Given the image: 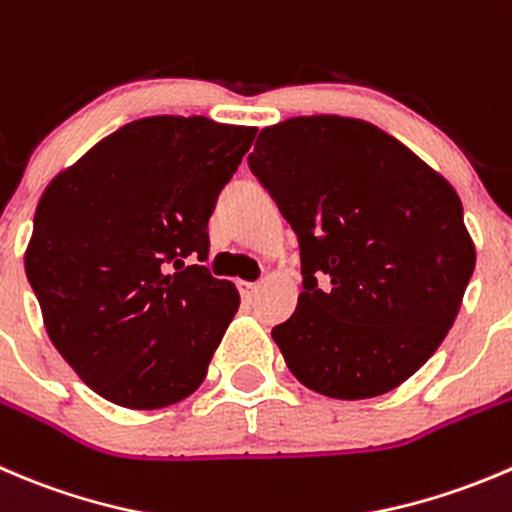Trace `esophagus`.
<instances>
[{
	"label": "esophagus",
	"instance_id": "obj_1",
	"mask_svg": "<svg viewBox=\"0 0 512 512\" xmlns=\"http://www.w3.org/2000/svg\"><path fill=\"white\" fill-rule=\"evenodd\" d=\"M237 287H240L242 300H252V297H255V292H257L255 282H237Z\"/></svg>",
	"mask_w": 512,
	"mask_h": 512
}]
</instances>
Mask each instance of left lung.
<instances>
[{
  "instance_id": "1",
  "label": "left lung",
  "mask_w": 512,
  "mask_h": 512,
  "mask_svg": "<svg viewBox=\"0 0 512 512\" xmlns=\"http://www.w3.org/2000/svg\"><path fill=\"white\" fill-rule=\"evenodd\" d=\"M247 162L300 240L305 290L272 330L292 375L332 400L403 385L445 340L475 270L455 187L340 114L265 127Z\"/></svg>"
}]
</instances>
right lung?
<instances>
[{"instance_id": "1", "label": "right lung", "mask_w": 512, "mask_h": 512, "mask_svg": "<svg viewBox=\"0 0 512 512\" xmlns=\"http://www.w3.org/2000/svg\"><path fill=\"white\" fill-rule=\"evenodd\" d=\"M255 127L145 117L104 137L39 197L24 252L47 335L84 385L130 410L190 398L240 292L205 265L217 195Z\"/></svg>"}]
</instances>
